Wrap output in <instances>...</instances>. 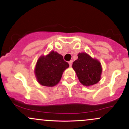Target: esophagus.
Masks as SVG:
<instances>
[{
	"mask_svg": "<svg viewBox=\"0 0 129 129\" xmlns=\"http://www.w3.org/2000/svg\"><path fill=\"white\" fill-rule=\"evenodd\" d=\"M69 63L70 65V67H72V63H73V60H70V61L69 62Z\"/></svg>",
	"mask_w": 129,
	"mask_h": 129,
	"instance_id": "1",
	"label": "esophagus"
}]
</instances>
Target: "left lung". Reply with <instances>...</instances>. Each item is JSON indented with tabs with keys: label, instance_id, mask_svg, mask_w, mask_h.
<instances>
[{
	"label": "left lung",
	"instance_id": "left-lung-1",
	"mask_svg": "<svg viewBox=\"0 0 129 129\" xmlns=\"http://www.w3.org/2000/svg\"><path fill=\"white\" fill-rule=\"evenodd\" d=\"M78 59L73 62L72 67L80 82L85 86L96 84L100 81L102 67L100 61L93 59L85 53H79Z\"/></svg>",
	"mask_w": 129,
	"mask_h": 129
}]
</instances>
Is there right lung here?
<instances>
[{"label": "right lung", "mask_w": 129, "mask_h": 129, "mask_svg": "<svg viewBox=\"0 0 129 129\" xmlns=\"http://www.w3.org/2000/svg\"><path fill=\"white\" fill-rule=\"evenodd\" d=\"M69 67L63 56L54 51L47 56H41L37 62L35 73L38 82L47 87L58 84L63 71Z\"/></svg>", "instance_id": "1"}]
</instances>
